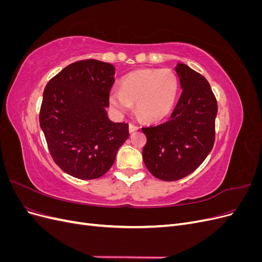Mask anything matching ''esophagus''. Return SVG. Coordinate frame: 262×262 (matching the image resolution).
<instances>
[{"label":"esophagus","mask_w":262,"mask_h":262,"mask_svg":"<svg viewBox=\"0 0 262 262\" xmlns=\"http://www.w3.org/2000/svg\"><path fill=\"white\" fill-rule=\"evenodd\" d=\"M138 130H139V126H138V125L133 124V123H130V124H129V131H130V133H133V132L138 131Z\"/></svg>","instance_id":"34e87169"}]
</instances>
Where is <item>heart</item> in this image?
<instances>
[{
    "mask_svg": "<svg viewBox=\"0 0 262 262\" xmlns=\"http://www.w3.org/2000/svg\"><path fill=\"white\" fill-rule=\"evenodd\" d=\"M179 82L169 69H145L126 75L121 89L110 92L109 102L116 113L122 114L137 101L138 114L149 122L167 117L176 104Z\"/></svg>",
    "mask_w": 262,
    "mask_h": 262,
    "instance_id": "b5f03b06",
    "label": "heart"
}]
</instances>
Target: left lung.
I'll use <instances>...</instances> for the list:
<instances>
[{"label": "left lung", "mask_w": 262, "mask_h": 262, "mask_svg": "<svg viewBox=\"0 0 262 262\" xmlns=\"http://www.w3.org/2000/svg\"><path fill=\"white\" fill-rule=\"evenodd\" d=\"M182 93L168 121L142 128L143 161L156 178L175 181L194 171L215 140L216 98L207 78L188 66L175 68Z\"/></svg>", "instance_id": "1"}]
</instances>
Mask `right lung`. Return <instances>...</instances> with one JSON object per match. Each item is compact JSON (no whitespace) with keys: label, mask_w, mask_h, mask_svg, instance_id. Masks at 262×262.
Wrapping results in <instances>:
<instances>
[{"label":"right lung","mask_w":262,"mask_h":262,"mask_svg":"<svg viewBox=\"0 0 262 262\" xmlns=\"http://www.w3.org/2000/svg\"><path fill=\"white\" fill-rule=\"evenodd\" d=\"M115 67L98 60L72 63L43 91L39 122L54 163L78 179H96L110 169L129 124L108 118Z\"/></svg>","instance_id":"add662e5"}]
</instances>
